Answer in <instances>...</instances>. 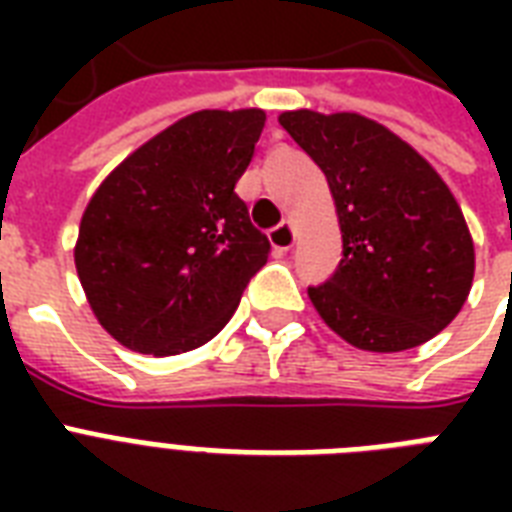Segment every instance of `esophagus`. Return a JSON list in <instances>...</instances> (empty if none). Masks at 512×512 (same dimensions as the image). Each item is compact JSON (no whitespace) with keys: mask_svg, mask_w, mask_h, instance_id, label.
I'll list each match as a JSON object with an SVG mask.
<instances>
[{"mask_svg":"<svg viewBox=\"0 0 512 512\" xmlns=\"http://www.w3.org/2000/svg\"><path fill=\"white\" fill-rule=\"evenodd\" d=\"M268 241H271L273 249H279V252H287V249L295 247V228L292 223H281L276 228L268 231Z\"/></svg>","mask_w":512,"mask_h":512,"instance_id":"34e87169","label":"esophagus"}]
</instances>
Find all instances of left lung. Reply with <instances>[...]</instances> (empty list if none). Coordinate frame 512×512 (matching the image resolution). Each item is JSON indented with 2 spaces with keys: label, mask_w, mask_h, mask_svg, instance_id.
I'll list each match as a JSON object with an SVG mask.
<instances>
[{
  "label": "left lung",
  "mask_w": 512,
  "mask_h": 512,
  "mask_svg": "<svg viewBox=\"0 0 512 512\" xmlns=\"http://www.w3.org/2000/svg\"><path fill=\"white\" fill-rule=\"evenodd\" d=\"M279 124L327 175L342 260L308 287L353 348L398 353L436 337L470 295L476 252L449 185L409 143L361 114L284 111Z\"/></svg>",
  "instance_id": "8db88e82"
}]
</instances>
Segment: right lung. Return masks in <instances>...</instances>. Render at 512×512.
Listing matches in <instances>:
<instances>
[{
  "label": "right lung",
  "instance_id": "obj_1",
  "mask_svg": "<svg viewBox=\"0 0 512 512\" xmlns=\"http://www.w3.org/2000/svg\"><path fill=\"white\" fill-rule=\"evenodd\" d=\"M265 111H196L132 151L92 193L74 263L100 327L124 348L177 356L239 308L271 244L236 180Z\"/></svg>",
  "mask_w": 512,
  "mask_h": 512
}]
</instances>
